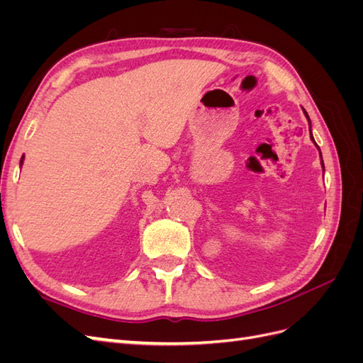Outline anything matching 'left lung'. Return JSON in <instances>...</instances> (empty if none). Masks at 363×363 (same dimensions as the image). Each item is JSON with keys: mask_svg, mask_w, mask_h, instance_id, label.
Returning <instances> with one entry per match:
<instances>
[{"mask_svg": "<svg viewBox=\"0 0 363 363\" xmlns=\"http://www.w3.org/2000/svg\"><path fill=\"white\" fill-rule=\"evenodd\" d=\"M304 115H306V118H307V121H309V130H311V119H309V115H307V112L304 111ZM311 139L315 142V139H313V136H312V131H311ZM315 145H316V142H315ZM318 147V145H316ZM318 150H320V147H318ZM321 152V151H320ZM321 164H323V169H324V162H323V156H321Z\"/></svg>", "mask_w": 363, "mask_h": 363, "instance_id": "left-lung-1", "label": "left lung"}]
</instances>
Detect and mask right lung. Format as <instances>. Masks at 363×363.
<instances>
[{
	"label": "right lung",
	"instance_id": "add662e5",
	"mask_svg": "<svg viewBox=\"0 0 363 363\" xmlns=\"http://www.w3.org/2000/svg\"><path fill=\"white\" fill-rule=\"evenodd\" d=\"M21 164H23V159H21Z\"/></svg>",
	"mask_w": 363,
	"mask_h": 363
}]
</instances>
